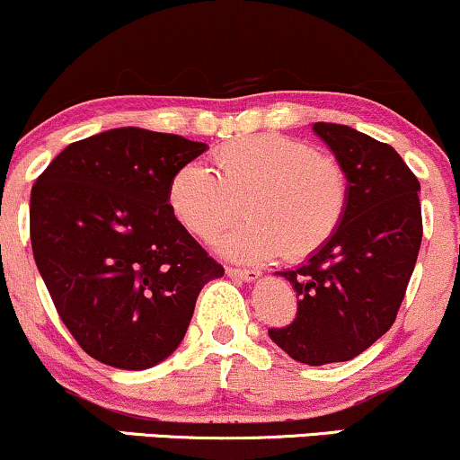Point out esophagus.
<instances>
[{
    "instance_id": "1",
    "label": "esophagus",
    "mask_w": 460,
    "mask_h": 460,
    "mask_svg": "<svg viewBox=\"0 0 460 460\" xmlns=\"http://www.w3.org/2000/svg\"><path fill=\"white\" fill-rule=\"evenodd\" d=\"M226 277L231 279H237V281H255V279H260V270H246V268H231L226 266Z\"/></svg>"
}]
</instances>
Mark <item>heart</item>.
<instances>
[{"instance_id": "b5f03b06", "label": "heart", "mask_w": 460, "mask_h": 460, "mask_svg": "<svg viewBox=\"0 0 460 460\" xmlns=\"http://www.w3.org/2000/svg\"><path fill=\"white\" fill-rule=\"evenodd\" d=\"M340 162L288 136H248L214 153V172L186 164L168 183V208L190 235L214 240L244 205L248 220L218 240L231 260L263 261L283 252L305 260L340 229L348 209Z\"/></svg>"}]
</instances>
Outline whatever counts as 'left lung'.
<instances>
[{"instance_id":"8db88e82","label":"left lung","mask_w":460,"mask_h":460,"mask_svg":"<svg viewBox=\"0 0 460 460\" xmlns=\"http://www.w3.org/2000/svg\"><path fill=\"white\" fill-rule=\"evenodd\" d=\"M350 186L337 234L296 270L292 324L268 329L307 366L350 361L392 329L421 244L420 181L394 146L335 123H315Z\"/></svg>"}]
</instances>
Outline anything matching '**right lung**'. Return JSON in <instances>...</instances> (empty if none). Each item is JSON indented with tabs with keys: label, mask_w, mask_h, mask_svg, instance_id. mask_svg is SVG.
<instances>
[{
	"label": "right lung",
	"mask_w": 460,
	"mask_h": 460,
	"mask_svg": "<svg viewBox=\"0 0 460 460\" xmlns=\"http://www.w3.org/2000/svg\"><path fill=\"white\" fill-rule=\"evenodd\" d=\"M208 149L140 128L68 145L30 199V240L58 315L93 358L146 369L181 344L225 268L177 223L168 183Z\"/></svg>",
	"instance_id": "add662e5"
}]
</instances>
